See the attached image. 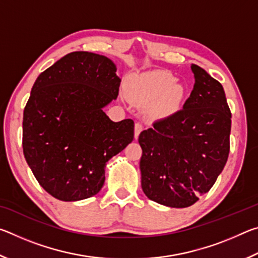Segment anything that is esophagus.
I'll return each instance as SVG.
<instances>
[{"instance_id": "esophagus-1", "label": "esophagus", "mask_w": 258, "mask_h": 258, "mask_svg": "<svg viewBox=\"0 0 258 258\" xmlns=\"http://www.w3.org/2000/svg\"><path fill=\"white\" fill-rule=\"evenodd\" d=\"M142 130H143L142 124H140V123L135 124V126H134V138L135 139L139 138V135H140V133L142 132Z\"/></svg>"}]
</instances>
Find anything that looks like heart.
I'll return each instance as SVG.
<instances>
[{
  "label": "heart",
  "mask_w": 258,
  "mask_h": 258,
  "mask_svg": "<svg viewBox=\"0 0 258 258\" xmlns=\"http://www.w3.org/2000/svg\"><path fill=\"white\" fill-rule=\"evenodd\" d=\"M176 80L166 71L135 74L128 82V98L139 104H148V111L155 118H168L182 108L186 95L184 85Z\"/></svg>",
  "instance_id": "obj_1"
}]
</instances>
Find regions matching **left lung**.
<instances>
[{
  "instance_id": "left-lung-1",
  "label": "left lung",
  "mask_w": 258,
  "mask_h": 258,
  "mask_svg": "<svg viewBox=\"0 0 258 258\" xmlns=\"http://www.w3.org/2000/svg\"><path fill=\"white\" fill-rule=\"evenodd\" d=\"M194 90L183 109L139 137L141 186L152 202L173 208L194 205L211 190L230 151L231 112L223 86L191 64Z\"/></svg>"
}]
</instances>
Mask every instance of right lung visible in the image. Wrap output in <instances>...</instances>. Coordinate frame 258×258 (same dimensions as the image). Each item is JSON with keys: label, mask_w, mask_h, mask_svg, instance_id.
<instances>
[{"label": "right lung", "mask_w": 258, "mask_h": 258, "mask_svg": "<svg viewBox=\"0 0 258 258\" xmlns=\"http://www.w3.org/2000/svg\"><path fill=\"white\" fill-rule=\"evenodd\" d=\"M107 56L76 51L35 81L24 110L25 159L41 186L62 202L101 190L108 160L133 141L134 121L103 111L117 99L120 78Z\"/></svg>", "instance_id": "add662e5"}]
</instances>
